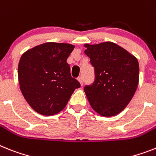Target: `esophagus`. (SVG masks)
Here are the masks:
<instances>
[{
  "label": "esophagus",
  "instance_id": "obj_1",
  "mask_svg": "<svg viewBox=\"0 0 156 156\" xmlns=\"http://www.w3.org/2000/svg\"><path fill=\"white\" fill-rule=\"evenodd\" d=\"M78 81L80 82L81 86L83 85V78H82V77H79V78H78Z\"/></svg>",
  "mask_w": 156,
  "mask_h": 156
}]
</instances>
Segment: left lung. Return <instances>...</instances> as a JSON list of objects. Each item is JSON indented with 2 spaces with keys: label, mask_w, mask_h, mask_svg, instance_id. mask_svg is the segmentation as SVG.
Here are the masks:
<instances>
[{
  "label": "left lung",
  "mask_w": 156,
  "mask_h": 156,
  "mask_svg": "<svg viewBox=\"0 0 156 156\" xmlns=\"http://www.w3.org/2000/svg\"><path fill=\"white\" fill-rule=\"evenodd\" d=\"M84 46L95 74L93 84L84 87L89 102L101 116L117 115L130 102L137 89L138 61L112 42Z\"/></svg>",
  "instance_id": "obj_1"
}]
</instances>
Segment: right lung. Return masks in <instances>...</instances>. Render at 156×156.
I'll use <instances>...</instances> for the list:
<instances>
[{
	"mask_svg": "<svg viewBox=\"0 0 156 156\" xmlns=\"http://www.w3.org/2000/svg\"><path fill=\"white\" fill-rule=\"evenodd\" d=\"M74 46L45 43L27 50L18 65L20 88L34 110L44 116L62 111L80 83L72 78L66 60Z\"/></svg>",
	"mask_w": 156,
	"mask_h": 156,
	"instance_id": "obj_1",
	"label": "right lung"
}]
</instances>
